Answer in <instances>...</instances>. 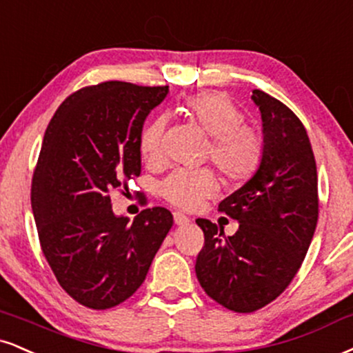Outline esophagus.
<instances>
[{"mask_svg":"<svg viewBox=\"0 0 353 353\" xmlns=\"http://www.w3.org/2000/svg\"><path fill=\"white\" fill-rule=\"evenodd\" d=\"M174 222L177 225H188L190 222V219L182 212H174Z\"/></svg>","mask_w":353,"mask_h":353,"instance_id":"esophagus-1","label":"esophagus"}]
</instances>
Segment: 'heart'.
<instances>
[{
    "mask_svg": "<svg viewBox=\"0 0 353 353\" xmlns=\"http://www.w3.org/2000/svg\"><path fill=\"white\" fill-rule=\"evenodd\" d=\"M185 113L212 136L210 158L228 181L240 182L250 177L260 163L261 138L246 126L245 114L230 97L222 92H203L190 97ZM168 117L161 114L141 131L139 150L146 159L161 154V141ZM217 189V177L209 169H176L161 182L159 190L174 205L194 209Z\"/></svg>",
    "mask_w": 353,
    "mask_h": 353,
    "instance_id": "obj_1",
    "label": "heart"
}]
</instances>
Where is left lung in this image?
I'll list each match as a JSON object with an SVG mask.
<instances>
[{"label":"left lung","instance_id":"8db88e82","mask_svg":"<svg viewBox=\"0 0 353 353\" xmlns=\"http://www.w3.org/2000/svg\"><path fill=\"white\" fill-rule=\"evenodd\" d=\"M261 113L258 169L219 203L239 222L235 235L197 219L205 245L195 261L203 291L223 307L253 312L290 286L301 268L319 215L317 169L299 118L268 93L253 90Z\"/></svg>","mask_w":353,"mask_h":353}]
</instances>
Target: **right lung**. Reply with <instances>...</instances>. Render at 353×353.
<instances>
[{"label":"right lung","mask_w":353,"mask_h":353,"mask_svg":"<svg viewBox=\"0 0 353 353\" xmlns=\"http://www.w3.org/2000/svg\"><path fill=\"white\" fill-rule=\"evenodd\" d=\"M169 87L103 82L72 93L46 130L31 203L46 260L77 303L108 309L141 286L171 230L164 207L133 223L114 215L108 192L141 172L144 120Z\"/></svg>","instance_id":"1"}]
</instances>
